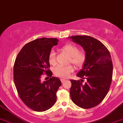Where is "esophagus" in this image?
Listing matches in <instances>:
<instances>
[{
  "label": "esophagus",
  "instance_id": "1",
  "mask_svg": "<svg viewBox=\"0 0 123 123\" xmlns=\"http://www.w3.org/2000/svg\"><path fill=\"white\" fill-rule=\"evenodd\" d=\"M61 81L62 83H64V82L65 81H66V79H61Z\"/></svg>",
  "mask_w": 123,
  "mask_h": 123
}]
</instances>
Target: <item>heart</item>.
I'll return each instance as SVG.
<instances>
[{"mask_svg":"<svg viewBox=\"0 0 123 123\" xmlns=\"http://www.w3.org/2000/svg\"><path fill=\"white\" fill-rule=\"evenodd\" d=\"M62 50L66 54H67L70 57L69 61L74 64L77 67L82 66L86 60V53L83 50L79 51L78 48L73 44H68L62 47ZM49 62L51 65H55L56 64V59H55V54L54 50H51L49 53ZM74 71V68L72 66H57L54 68V73L56 76L62 78H66L69 76L72 72Z\"/></svg>","mask_w":123,"mask_h":123,"instance_id":"1","label":"heart"}]
</instances>
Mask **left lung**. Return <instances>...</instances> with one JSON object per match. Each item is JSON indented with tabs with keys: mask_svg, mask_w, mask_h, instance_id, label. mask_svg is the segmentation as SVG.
I'll return each instance as SVG.
<instances>
[{
	"mask_svg": "<svg viewBox=\"0 0 123 123\" xmlns=\"http://www.w3.org/2000/svg\"><path fill=\"white\" fill-rule=\"evenodd\" d=\"M80 45L86 53V60L77 76L81 81L71 79V99L81 108L89 109L98 105L109 91L112 77V62L106 46L95 38L87 36L68 37ZM85 79L86 82L82 84Z\"/></svg>",
	"mask_w": 123,
	"mask_h": 123,
	"instance_id": "8db88e82",
	"label": "left lung"
}]
</instances>
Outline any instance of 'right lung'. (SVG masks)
Wrapping results in <instances>:
<instances>
[{
    "instance_id": "1",
    "label": "right lung",
    "mask_w": 123,
    "mask_h": 123,
    "mask_svg": "<svg viewBox=\"0 0 123 123\" xmlns=\"http://www.w3.org/2000/svg\"><path fill=\"white\" fill-rule=\"evenodd\" d=\"M55 38H40L24 46L14 66L15 86L19 97L25 105L34 111H45L52 108L57 100L56 92L61 86L57 77H52L42 82L41 76L46 73L52 76L49 53L58 44Z\"/></svg>"
}]
</instances>
